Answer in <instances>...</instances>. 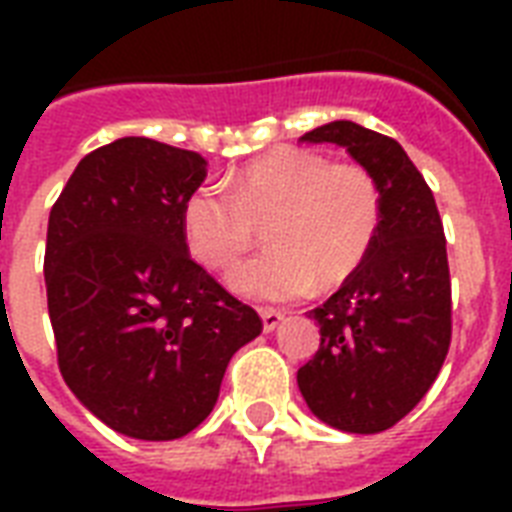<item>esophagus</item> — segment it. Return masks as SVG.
Instances as JSON below:
<instances>
[{
  "label": "esophagus",
  "mask_w": 512,
  "mask_h": 512,
  "mask_svg": "<svg viewBox=\"0 0 512 512\" xmlns=\"http://www.w3.org/2000/svg\"><path fill=\"white\" fill-rule=\"evenodd\" d=\"M260 319H263L265 332H273V329L281 324V319H284V313L273 311V308H263V311H260Z\"/></svg>",
  "instance_id": "34e87169"
}]
</instances>
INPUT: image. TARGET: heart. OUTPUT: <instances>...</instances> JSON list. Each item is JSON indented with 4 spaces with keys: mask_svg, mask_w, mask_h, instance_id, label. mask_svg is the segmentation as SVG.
Returning a JSON list of instances; mask_svg holds the SVG:
<instances>
[{
    "mask_svg": "<svg viewBox=\"0 0 512 512\" xmlns=\"http://www.w3.org/2000/svg\"><path fill=\"white\" fill-rule=\"evenodd\" d=\"M372 170L305 148H279L233 177V193L199 185L180 212L185 247L209 271H231L268 228L271 252L236 268L231 287L252 300H295L335 289L364 265L382 225Z\"/></svg>",
    "mask_w": 512,
    "mask_h": 512,
    "instance_id": "heart-1",
    "label": "heart"
}]
</instances>
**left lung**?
Wrapping results in <instances>:
<instances>
[{"label": "left lung", "mask_w": 512, "mask_h": 512, "mask_svg": "<svg viewBox=\"0 0 512 512\" xmlns=\"http://www.w3.org/2000/svg\"><path fill=\"white\" fill-rule=\"evenodd\" d=\"M305 143H335L372 170L382 225L372 252L327 303L321 345L297 372L305 404L345 433H380L420 404L452 342V281L433 191L396 140L356 122H329Z\"/></svg>", "instance_id": "1"}]
</instances>
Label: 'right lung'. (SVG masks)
Returning <instances> with one entry per match:
<instances>
[{"mask_svg":"<svg viewBox=\"0 0 512 512\" xmlns=\"http://www.w3.org/2000/svg\"><path fill=\"white\" fill-rule=\"evenodd\" d=\"M196 151L119 138L76 164L52 204L44 284L58 366L108 428L172 441L207 420L228 361L263 332L185 247Z\"/></svg>","mask_w":512,"mask_h":512,"instance_id":"right-lung-1","label":"right lung"}]
</instances>
